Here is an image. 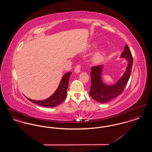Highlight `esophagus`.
Returning a JSON list of instances; mask_svg holds the SVG:
<instances>
[{
    "label": "esophagus",
    "instance_id": "esophagus-1",
    "mask_svg": "<svg viewBox=\"0 0 152 152\" xmlns=\"http://www.w3.org/2000/svg\"><path fill=\"white\" fill-rule=\"evenodd\" d=\"M80 69H81V64H78L76 65L75 69V72L76 73H78L80 72Z\"/></svg>",
    "mask_w": 152,
    "mask_h": 152
}]
</instances>
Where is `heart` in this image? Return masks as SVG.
<instances>
[{"instance_id": "1", "label": "heart", "mask_w": 152, "mask_h": 152, "mask_svg": "<svg viewBox=\"0 0 152 152\" xmlns=\"http://www.w3.org/2000/svg\"><path fill=\"white\" fill-rule=\"evenodd\" d=\"M103 58V53L101 52L97 53L94 56V60L96 62H99Z\"/></svg>"}]
</instances>
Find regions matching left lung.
Wrapping results in <instances>:
<instances>
[{
    "label": "left lung",
    "instance_id": "left-lung-1",
    "mask_svg": "<svg viewBox=\"0 0 152 152\" xmlns=\"http://www.w3.org/2000/svg\"><path fill=\"white\" fill-rule=\"evenodd\" d=\"M121 58H125L128 62L126 70L122 77L113 86H107L101 80V75L102 66L97 65L91 68V87L90 96L96 101L101 103L107 102L121 94L130 77L133 65V58L127 44L125 47Z\"/></svg>",
    "mask_w": 152,
    "mask_h": 152
}]
</instances>
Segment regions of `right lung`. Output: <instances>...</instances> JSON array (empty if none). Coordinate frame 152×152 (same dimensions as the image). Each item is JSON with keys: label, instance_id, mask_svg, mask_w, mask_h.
Returning <instances> with one entry per match:
<instances>
[{"label": "right lung", "instance_id": "1", "mask_svg": "<svg viewBox=\"0 0 152 152\" xmlns=\"http://www.w3.org/2000/svg\"><path fill=\"white\" fill-rule=\"evenodd\" d=\"M71 74V72L65 73L63 76L60 83L55 92L48 99L42 101H36L31 100L28 98L27 99L29 101L44 107L52 108L60 104L61 102L64 101L66 98L68 82L69 77Z\"/></svg>", "mask_w": 152, "mask_h": 152}]
</instances>
